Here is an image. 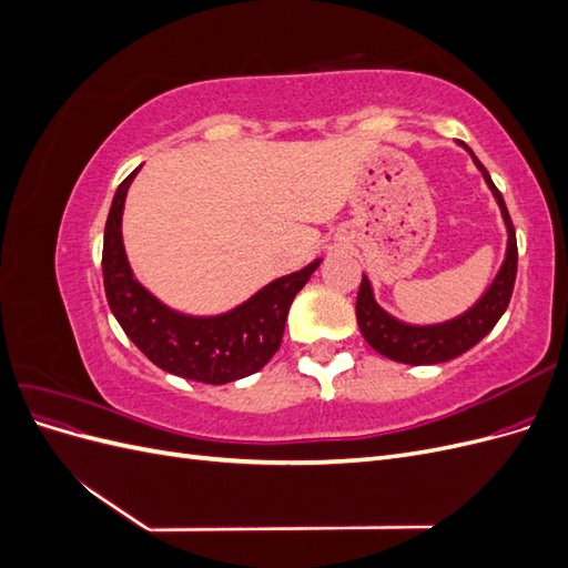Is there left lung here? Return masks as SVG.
<instances>
[{"label": "left lung", "mask_w": 568, "mask_h": 568, "mask_svg": "<svg viewBox=\"0 0 568 568\" xmlns=\"http://www.w3.org/2000/svg\"><path fill=\"white\" fill-rule=\"evenodd\" d=\"M474 163L480 173H484V180L490 186V192H493L497 205H500L503 217H505L507 234H509L505 263H503L500 272H497V277L490 284V288L484 294V298H480L474 307H469L467 313L450 320V322L428 324V326L405 324L400 320L390 317L384 307L374 301L369 280L363 274V284H359L357 303H355L359 332H363L365 341L376 353L395 359V363H405V365L448 363V359L474 348L476 343L493 329L497 320L505 315L507 305H509L514 280H517V263H519L517 232H514L511 217H509V211H507L500 189L493 184L488 170L476 156H474Z\"/></svg>", "instance_id": "left-lung-1"}]
</instances>
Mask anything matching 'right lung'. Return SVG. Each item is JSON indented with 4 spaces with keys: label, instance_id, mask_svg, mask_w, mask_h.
<instances>
[{
    "label": "right lung",
    "instance_id": "add662e5",
    "mask_svg": "<svg viewBox=\"0 0 568 568\" xmlns=\"http://www.w3.org/2000/svg\"><path fill=\"white\" fill-rule=\"evenodd\" d=\"M136 170L115 189L101 253L106 298L118 324L153 365L184 379L220 386L263 369L280 351L291 303L322 261L274 280L225 315L192 317L170 311L134 280L123 246L120 222Z\"/></svg>",
    "mask_w": 568,
    "mask_h": 568
}]
</instances>
